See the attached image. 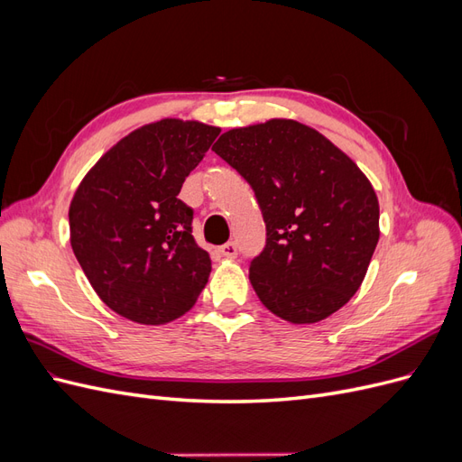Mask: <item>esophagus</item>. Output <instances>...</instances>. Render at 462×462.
Masks as SVG:
<instances>
[{"label":"esophagus","instance_id":"esophagus-1","mask_svg":"<svg viewBox=\"0 0 462 462\" xmlns=\"http://www.w3.org/2000/svg\"><path fill=\"white\" fill-rule=\"evenodd\" d=\"M217 250H219V254H221V256H226V258H235V256H236V253H239V250H236V245H235V243H226V245H221Z\"/></svg>","mask_w":462,"mask_h":462}]
</instances>
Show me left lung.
I'll use <instances>...</instances> for the list:
<instances>
[{"label": "left lung", "mask_w": 462, "mask_h": 462, "mask_svg": "<svg viewBox=\"0 0 462 462\" xmlns=\"http://www.w3.org/2000/svg\"><path fill=\"white\" fill-rule=\"evenodd\" d=\"M253 187L265 248L250 263L262 304L316 324L360 289L377 241L380 204L368 177L331 141L292 119L223 133L212 148Z\"/></svg>", "instance_id": "8db88e82"}]
</instances>
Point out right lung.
<instances>
[{"instance_id": "1", "label": "right lung", "mask_w": 462, "mask_h": 462, "mask_svg": "<svg viewBox=\"0 0 462 462\" xmlns=\"http://www.w3.org/2000/svg\"><path fill=\"white\" fill-rule=\"evenodd\" d=\"M219 131L170 117L148 123L111 146L75 190L73 253L96 295L134 324H170L208 283L212 260L177 197Z\"/></svg>"}]
</instances>
